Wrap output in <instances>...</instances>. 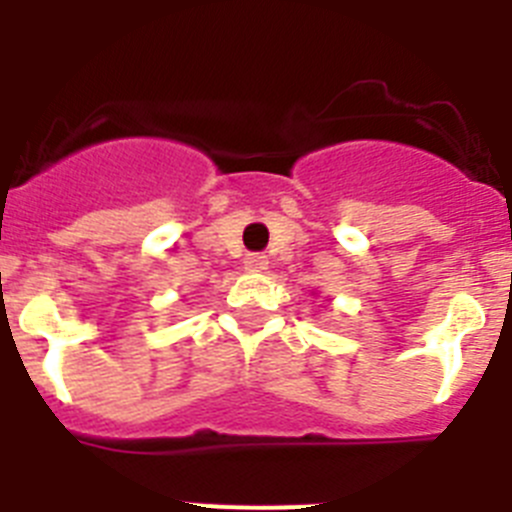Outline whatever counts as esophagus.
Segmentation results:
<instances>
[{
	"mask_svg": "<svg viewBox=\"0 0 512 512\" xmlns=\"http://www.w3.org/2000/svg\"><path fill=\"white\" fill-rule=\"evenodd\" d=\"M243 266H246V271H264L269 269V259H266L264 253H248L246 259H243Z\"/></svg>",
	"mask_w": 512,
	"mask_h": 512,
	"instance_id": "1",
	"label": "esophagus"
}]
</instances>
